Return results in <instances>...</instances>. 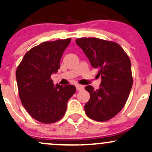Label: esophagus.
<instances>
[{"mask_svg": "<svg viewBox=\"0 0 152 152\" xmlns=\"http://www.w3.org/2000/svg\"><path fill=\"white\" fill-rule=\"evenodd\" d=\"M76 90L77 91H81L83 89V86H82V85L77 84L76 86Z\"/></svg>", "mask_w": 152, "mask_h": 152, "instance_id": "esophagus-1", "label": "esophagus"}]
</instances>
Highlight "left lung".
<instances>
[{
	"instance_id": "8db88e82",
	"label": "left lung",
	"mask_w": 152,
	"mask_h": 152,
	"mask_svg": "<svg viewBox=\"0 0 152 152\" xmlns=\"http://www.w3.org/2000/svg\"><path fill=\"white\" fill-rule=\"evenodd\" d=\"M92 67L98 69L102 78L99 89L88 85L85 89L90 99L84 106L86 114L91 119L106 121L123 109L133 84L131 61L118 43L97 38L76 40Z\"/></svg>"
}]
</instances>
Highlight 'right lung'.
<instances>
[{
  "label": "right lung",
  "mask_w": 152,
  "mask_h": 152,
  "mask_svg": "<svg viewBox=\"0 0 152 152\" xmlns=\"http://www.w3.org/2000/svg\"><path fill=\"white\" fill-rule=\"evenodd\" d=\"M71 38L46 41L30 49L17 68L19 97L26 111L43 124L58 121L65 114L67 102L76 92L74 85L54 86L51 74L58 72L64 51Z\"/></svg>",
  "instance_id": "add662e5"
}]
</instances>
